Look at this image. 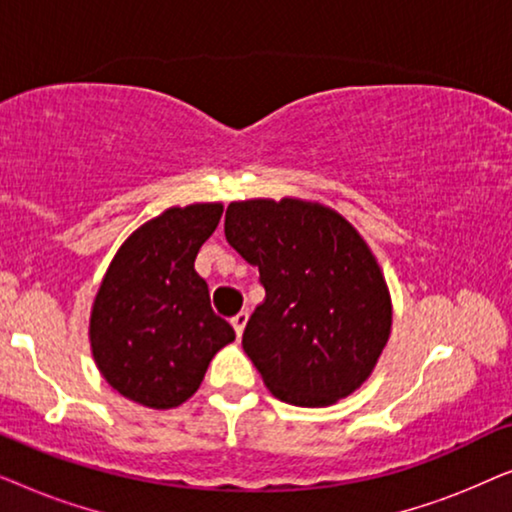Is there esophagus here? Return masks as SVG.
<instances>
[{
	"mask_svg": "<svg viewBox=\"0 0 512 512\" xmlns=\"http://www.w3.org/2000/svg\"><path fill=\"white\" fill-rule=\"evenodd\" d=\"M247 321H249V312L247 310H242V312H237L233 319H230V324H233V328H235V333H237V338H240V335L244 333V326H247Z\"/></svg>",
	"mask_w": 512,
	"mask_h": 512,
	"instance_id": "esophagus-1",
	"label": "esophagus"
}]
</instances>
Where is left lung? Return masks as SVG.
I'll return each mask as SVG.
<instances>
[{"label":"left lung","instance_id":"8db88e82","mask_svg":"<svg viewBox=\"0 0 512 512\" xmlns=\"http://www.w3.org/2000/svg\"><path fill=\"white\" fill-rule=\"evenodd\" d=\"M223 230L265 289L242 335L265 387L300 408L359 389L389 340L391 300L352 223L317 202L247 200L230 202Z\"/></svg>","mask_w":512,"mask_h":512}]
</instances>
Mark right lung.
Wrapping results in <instances>:
<instances>
[{
	"label": "right lung",
	"mask_w": 512,
	"mask_h": 512,
	"mask_svg": "<svg viewBox=\"0 0 512 512\" xmlns=\"http://www.w3.org/2000/svg\"><path fill=\"white\" fill-rule=\"evenodd\" d=\"M221 205L172 207L132 233L97 291L90 347L118 394L146 408H177L198 391L209 361L235 340L209 305L193 263L219 226Z\"/></svg>",
	"instance_id": "obj_1"
}]
</instances>
